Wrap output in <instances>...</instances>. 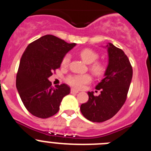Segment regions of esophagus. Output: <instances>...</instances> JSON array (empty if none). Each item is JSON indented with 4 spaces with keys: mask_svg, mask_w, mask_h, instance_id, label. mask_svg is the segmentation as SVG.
Instances as JSON below:
<instances>
[{
    "mask_svg": "<svg viewBox=\"0 0 151 151\" xmlns=\"http://www.w3.org/2000/svg\"><path fill=\"white\" fill-rule=\"evenodd\" d=\"M70 92H71V94H77L78 91L77 90H76V89L72 88L71 91H70Z\"/></svg>",
    "mask_w": 151,
    "mask_h": 151,
    "instance_id": "1",
    "label": "esophagus"
}]
</instances>
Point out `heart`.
Returning <instances> with one entry per match:
<instances>
[{"mask_svg":"<svg viewBox=\"0 0 151 151\" xmlns=\"http://www.w3.org/2000/svg\"><path fill=\"white\" fill-rule=\"evenodd\" d=\"M80 57L85 63L90 64L89 69L95 76H100L105 73L106 66L101 61H97L99 58V54L94 50L90 48H85L80 51ZM71 56L66 54L63 57L61 65L63 67H67L69 65ZM91 76L89 74H73L66 77V82L68 85L76 89H81L85 85L91 82Z\"/></svg>","mask_w":151,"mask_h":151,"instance_id":"obj_1","label":"heart"}]
</instances>
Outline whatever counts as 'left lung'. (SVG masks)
<instances>
[{
	"mask_svg": "<svg viewBox=\"0 0 151 151\" xmlns=\"http://www.w3.org/2000/svg\"><path fill=\"white\" fill-rule=\"evenodd\" d=\"M109 64L104 78L96 86L99 96L88 92V101L80 110L85 118L94 122H103L116 114L125 104L132 78V66L124 51L111 43L107 45Z\"/></svg>",
	"mask_w": 151,
	"mask_h": 151,
	"instance_id": "obj_1",
	"label": "left lung"
}]
</instances>
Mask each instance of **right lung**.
Listing matches in <instances>:
<instances>
[{"label": "right lung", "instance_id": "right-lung-1", "mask_svg": "<svg viewBox=\"0 0 151 151\" xmlns=\"http://www.w3.org/2000/svg\"><path fill=\"white\" fill-rule=\"evenodd\" d=\"M75 45L47 35L29 44L24 51L16 85L24 106L35 116L46 119L55 115L63 98L69 94L67 85L53 87L48 78L60 67L63 56Z\"/></svg>", "mask_w": 151, "mask_h": 151}]
</instances>
